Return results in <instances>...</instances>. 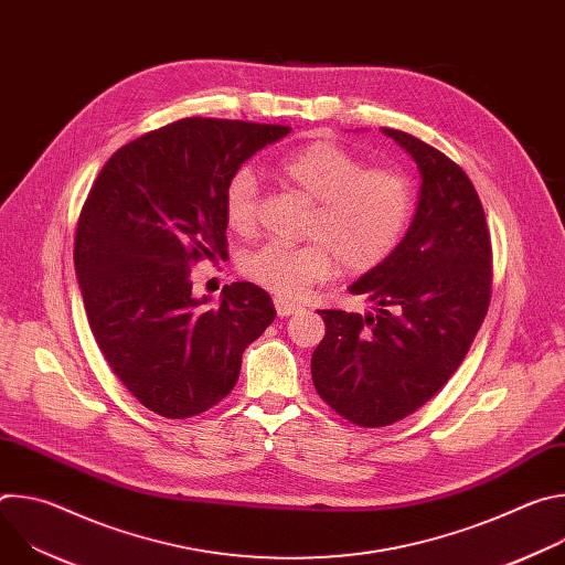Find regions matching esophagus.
I'll return each instance as SVG.
<instances>
[{
  "mask_svg": "<svg viewBox=\"0 0 565 565\" xmlns=\"http://www.w3.org/2000/svg\"><path fill=\"white\" fill-rule=\"evenodd\" d=\"M275 308H277V315H279V317H288V315L301 310L299 303L288 301V299H284V297H277V299H275Z\"/></svg>",
  "mask_w": 565,
  "mask_h": 565,
  "instance_id": "34e87169",
  "label": "esophagus"
}]
</instances>
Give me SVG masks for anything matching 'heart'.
<instances>
[{
	"label": "heart",
	"mask_w": 565,
	"mask_h": 565,
	"mask_svg": "<svg viewBox=\"0 0 565 565\" xmlns=\"http://www.w3.org/2000/svg\"><path fill=\"white\" fill-rule=\"evenodd\" d=\"M275 177L312 203L303 246L270 244L244 262V275L279 297H301L335 275L369 273L397 246L412 216V188L388 168H364L362 158L333 140L310 142L275 166ZM225 223L250 234L259 216V185L238 170L223 201Z\"/></svg>",
	"instance_id": "heart-1"
}]
</instances>
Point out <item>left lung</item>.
Masks as SVG:
<instances>
[{
    "label": "left lung",
    "instance_id": "1",
    "mask_svg": "<svg viewBox=\"0 0 565 565\" xmlns=\"http://www.w3.org/2000/svg\"><path fill=\"white\" fill-rule=\"evenodd\" d=\"M418 166L409 230L349 290L364 315L319 310L327 335L310 360L317 393L360 427H386L431 399L465 360L490 306L492 246L480 199L443 151L386 129Z\"/></svg>",
    "mask_w": 565,
    "mask_h": 565
}]
</instances>
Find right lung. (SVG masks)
Returning a JSON list of instances; mask_svg holds the SVG:
<instances>
[{
  "label": "right lung",
  "mask_w": 565,
  "mask_h": 565,
  "mask_svg": "<svg viewBox=\"0 0 565 565\" xmlns=\"http://www.w3.org/2000/svg\"><path fill=\"white\" fill-rule=\"evenodd\" d=\"M286 125L183 118L120 147L77 221L75 275L92 333L142 407L192 418L236 384L241 355L273 324L270 295L236 281L192 295V264L227 257L225 188Z\"/></svg>",
  "instance_id": "add662e5"
}]
</instances>
